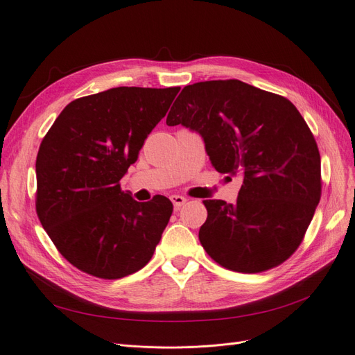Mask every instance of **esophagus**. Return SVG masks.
<instances>
[{
    "instance_id": "1",
    "label": "esophagus",
    "mask_w": 355,
    "mask_h": 355,
    "mask_svg": "<svg viewBox=\"0 0 355 355\" xmlns=\"http://www.w3.org/2000/svg\"><path fill=\"white\" fill-rule=\"evenodd\" d=\"M170 200H171V202H173L175 209L182 207V206H184V204L188 201L185 197H182V196H171V197H170Z\"/></svg>"
}]
</instances>
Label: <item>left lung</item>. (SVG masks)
Here are the masks:
<instances>
[{
    "mask_svg": "<svg viewBox=\"0 0 355 355\" xmlns=\"http://www.w3.org/2000/svg\"><path fill=\"white\" fill-rule=\"evenodd\" d=\"M166 123L197 132L211 166L243 178L235 204L202 201L198 239L211 259L247 274L288 259L321 197L320 153L296 106L240 80L201 81L184 87Z\"/></svg>",
    "mask_w": 355,
    "mask_h": 355,
    "instance_id": "left-lung-1",
    "label": "left lung"
}]
</instances>
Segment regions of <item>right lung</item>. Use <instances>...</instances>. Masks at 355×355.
<instances>
[{
  "mask_svg": "<svg viewBox=\"0 0 355 355\" xmlns=\"http://www.w3.org/2000/svg\"><path fill=\"white\" fill-rule=\"evenodd\" d=\"M180 87H115L65 106L37 155V214L60 254L83 272L116 280L151 261L173 211L120 188Z\"/></svg>",
  "mask_w": 355,
  "mask_h": 355,
  "instance_id": "1",
  "label": "right lung"
}]
</instances>
